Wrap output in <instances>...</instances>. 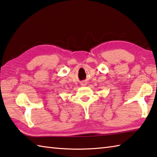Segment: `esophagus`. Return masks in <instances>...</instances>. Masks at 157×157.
I'll return each instance as SVG.
<instances>
[{
    "mask_svg": "<svg viewBox=\"0 0 157 157\" xmlns=\"http://www.w3.org/2000/svg\"><path fill=\"white\" fill-rule=\"evenodd\" d=\"M81 85L82 86H85L87 85V82H85V81H83V82L81 83Z\"/></svg>",
    "mask_w": 157,
    "mask_h": 157,
    "instance_id": "1",
    "label": "esophagus"
}]
</instances>
